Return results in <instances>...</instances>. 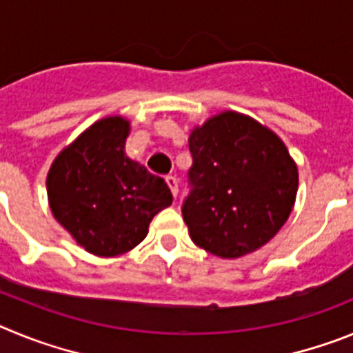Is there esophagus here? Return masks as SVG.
<instances>
[{
    "label": "esophagus",
    "instance_id": "1",
    "mask_svg": "<svg viewBox=\"0 0 353 353\" xmlns=\"http://www.w3.org/2000/svg\"><path fill=\"white\" fill-rule=\"evenodd\" d=\"M165 181H167V184H169L170 192H172V196L176 199L177 193H179V183H177V179L174 176H167L165 177Z\"/></svg>",
    "mask_w": 353,
    "mask_h": 353
}]
</instances>
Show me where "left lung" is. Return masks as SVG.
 Listing matches in <instances>:
<instances>
[{
  "mask_svg": "<svg viewBox=\"0 0 353 353\" xmlns=\"http://www.w3.org/2000/svg\"><path fill=\"white\" fill-rule=\"evenodd\" d=\"M193 163L183 218L192 241L221 259L259 250L283 227L297 195V167L276 133L223 112L190 135Z\"/></svg>",
  "mask_w": 353,
  "mask_h": 353,
  "instance_id": "obj_1",
  "label": "left lung"
}]
</instances>
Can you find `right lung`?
<instances>
[{
	"mask_svg": "<svg viewBox=\"0 0 353 353\" xmlns=\"http://www.w3.org/2000/svg\"><path fill=\"white\" fill-rule=\"evenodd\" d=\"M130 123L105 117L61 151L47 176L54 218L88 252L116 256L145 236L172 193L161 177L125 154Z\"/></svg>",
	"mask_w": 353,
	"mask_h": 353,
	"instance_id": "right-lung-1",
	"label": "right lung"
}]
</instances>
